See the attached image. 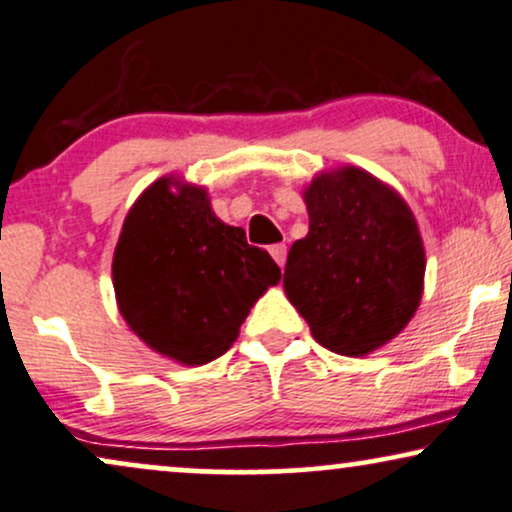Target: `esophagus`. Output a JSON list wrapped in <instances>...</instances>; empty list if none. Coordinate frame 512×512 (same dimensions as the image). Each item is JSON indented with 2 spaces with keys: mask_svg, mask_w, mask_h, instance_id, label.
Returning <instances> with one entry per match:
<instances>
[{
  "mask_svg": "<svg viewBox=\"0 0 512 512\" xmlns=\"http://www.w3.org/2000/svg\"><path fill=\"white\" fill-rule=\"evenodd\" d=\"M270 256L275 258L277 266L285 268V261H287V246H285V244H273V246H270Z\"/></svg>",
  "mask_w": 512,
  "mask_h": 512,
  "instance_id": "esophagus-1",
  "label": "esophagus"
}]
</instances>
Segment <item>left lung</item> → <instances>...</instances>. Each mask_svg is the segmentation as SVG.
Instances as JSON below:
<instances>
[{
    "label": "left lung",
    "instance_id": "obj_1",
    "mask_svg": "<svg viewBox=\"0 0 512 512\" xmlns=\"http://www.w3.org/2000/svg\"><path fill=\"white\" fill-rule=\"evenodd\" d=\"M308 235L289 249L285 294L313 339L368 356L406 330L425 289V246L410 206L358 166L323 170L304 189Z\"/></svg>",
    "mask_w": 512,
    "mask_h": 512
}]
</instances>
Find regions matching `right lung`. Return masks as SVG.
I'll list each match as a JSON object with an SVG mask.
<instances>
[{
    "instance_id": "obj_1",
    "label": "right lung",
    "mask_w": 512,
    "mask_h": 512,
    "mask_svg": "<svg viewBox=\"0 0 512 512\" xmlns=\"http://www.w3.org/2000/svg\"><path fill=\"white\" fill-rule=\"evenodd\" d=\"M111 273L130 330L180 365L223 356L282 277L268 251L213 213L206 187L175 175L151 182L132 204Z\"/></svg>"
}]
</instances>
